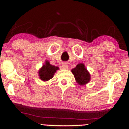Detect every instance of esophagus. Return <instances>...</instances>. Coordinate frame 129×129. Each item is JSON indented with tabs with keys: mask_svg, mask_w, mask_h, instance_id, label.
Returning <instances> with one entry per match:
<instances>
[{
	"mask_svg": "<svg viewBox=\"0 0 129 129\" xmlns=\"http://www.w3.org/2000/svg\"><path fill=\"white\" fill-rule=\"evenodd\" d=\"M62 67L63 69H68V63L67 62H63L62 65Z\"/></svg>",
	"mask_w": 129,
	"mask_h": 129,
	"instance_id": "obj_1",
	"label": "esophagus"
}]
</instances>
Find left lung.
I'll return each mask as SVG.
<instances>
[{
	"label": "left lung",
	"mask_w": 129,
	"mask_h": 129,
	"mask_svg": "<svg viewBox=\"0 0 129 129\" xmlns=\"http://www.w3.org/2000/svg\"><path fill=\"white\" fill-rule=\"evenodd\" d=\"M76 82L79 85H85L90 80V75L83 63H79L75 69L72 70Z\"/></svg>",
	"instance_id": "left-lung-1"
}]
</instances>
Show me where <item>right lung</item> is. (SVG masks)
<instances>
[{
    "instance_id": "1",
    "label": "right lung",
    "mask_w": 129,
    "mask_h": 129,
    "mask_svg": "<svg viewBox=\"0 0 129 129\" xmlns=\"http://www.w3.org/2000/svg\"><path fill=\"white\" fill-rule=\"evenodd\" d=\"M59 68L57 67L53 66L50 64L48 61H46L45 64L44 65L39 71L40 79L44 81H48L53 78L54 73Z\"/></svg>"
}]
</instances>
